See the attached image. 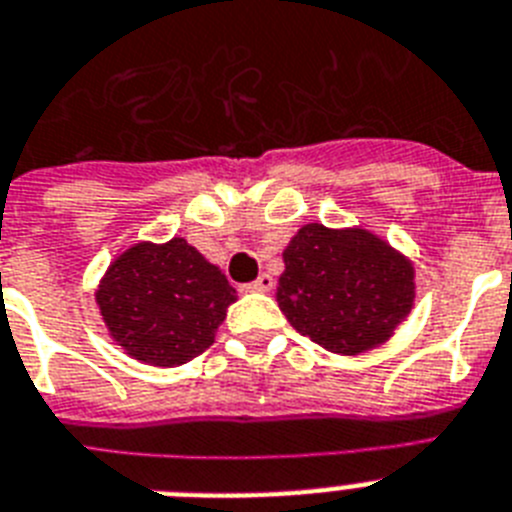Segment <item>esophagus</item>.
Segmentation results:
<instances>
[{
	"instance_id": "1",
	"label": "esophagus",
	"mask_w": 512,
	"mask_h": 512,
	"mask_svg": "<svg viewBox=\"0 0 512 512\" xmlns=\"http://www.w3.org/2000/svg\"><path fill=\"white\" fill-rule=\"evenodd\" d=\"M244 289H247V291H260V294H265V291L273 289V276H268V273H263V276L257 278V281L247 283Z\"/></svg>"
}]
</instances>
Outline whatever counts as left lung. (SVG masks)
Returning a JSON list of instances; mask_svg holds the SVG:
<instances>
[{
  "label": "left lung",
  "mask_w": 512,
  "mask_h": 512,
  "mask_svg": "<svg viewBox=\"0 0 512 512\" xmlns=\"http://www.w3.org/2000/svg\"><path fill=\"white\" fill-rule=\"evenodd\" d=\"M283 265L278 307L302 336L330 354L377 349L414 309V263L362 226L304 223L283 249Z\"/></svg>",
  "instance_id": "1"
}]
</instances>
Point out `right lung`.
Here are the masks:
<instances>
[{
    "instance_id": "right-lung-1",
    "label": "right lung",
    "mask_w": 512,
    "mask_h": 512,
    "mask_svg": "<svg viewBox=\"0 0 512 512\" xmlns=\"http://www.w3.org/2000/svg\"><path fill=\"white\" fill-rule=\"evenodd\" d=\"M236 289L184 236L137 242L98 281L96 304L109 338L137 362L179 367L216 341Z\"/></svg>"
}]
</instances>
